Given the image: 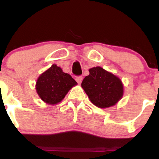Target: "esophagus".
<instances>
[{"mask_svg": "<svg viewBox=\"0 0 159 159\" xmlns=\"http://www.w3.org/2000/svg\"><path fill=\"white\" fill-rule=\"evenodd\" d=\"M75 80H76V81H77L78 83L80 84L82 82V80H83V77H82V76H78V77L75 78Z\"/></svg>", "mask_w": 159, "mask_h": 159, "instance_id": "esophagus-1", "label": "esophagus"}]
</instances>
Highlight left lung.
Instances as JSON below:
<instances>
[{
  "label": "left lung",
  "mask_w": 159,
  "mask_h": 159,
  "mask_svg": "<svg viewBox=\"0 0 159 159\" xmlns=\"http://www.w3.org/2000/svg\"><path fill=\"white\" fill-rule=\"evenodd\" d=\"M81 87L91 102L100 108L114 106L123 96V84L119 77L100 66L89 69Z\"/></svg>",
  "instance_id": "8db88e82"
}]
</instances>
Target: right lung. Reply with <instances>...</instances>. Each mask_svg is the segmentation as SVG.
<instances>
[{
    "label": "right lung",
    "mask_w": 159,
    "mask_h": 159,
    "mask_svg": "<svg viewBox=\"0 0 159 159\" xmlns=\"http://www.w3.org/2000/svg\"><path fill=\"white\" fill-rule=\"evenodd\" d=\"M77 84L70 75L53 64L37 78L36 90L44 102L53 105L61 102L69 90Z\"/></svg>",
    "instance_id": "1"
}]
</instances>
